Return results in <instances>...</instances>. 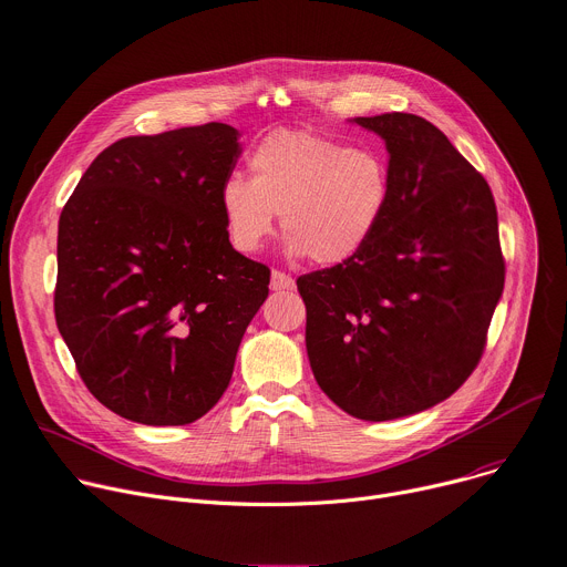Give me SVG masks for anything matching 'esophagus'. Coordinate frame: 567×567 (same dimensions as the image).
<instances>
[{
  "label": "esophagus",
  "mask_w": 567,
  "mask_h": 567,
  "mask_svg": "<svg viewBox=\"0 0 567 567\" xmlns=\"http://www.w3.org/2000/svg\"><path fill=\"white\" fill-rule=\"evenodd\" d=\"M271 289H274V291H285V289H293V278L276 269V271H271Z\"/></svg>",
  "instance_id": "34e87169"
}]
</instances>
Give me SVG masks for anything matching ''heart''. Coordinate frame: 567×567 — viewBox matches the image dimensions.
I'll return each instance as SVG.
<instances>
[{
	"instance_id": "1",
	"label": "heart",
	"mask_w": 567,
	"mask_h": 567,
	"mask_svg": "<svg viewBox=\"0 0 567 567\" xmlns=\"http://www.w3.org/2000/svg\"><path fill=\"white\" fill-rule=\"evenodd\" d=\"M250 179L230 175L218 205L230 244L257 252L280 214L291 255L342 264L379 233L392 200V173L381 153L300 130L261 138L248 155Z\"/></svg>"
}]
</instances>
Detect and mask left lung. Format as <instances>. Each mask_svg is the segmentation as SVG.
<instances>
[{
	"label": "left lung",
	"mask_w": 567,
	"mask_h": 567,
	"mask_svg": "<svg viewBox=\"0 0 567 567\" xmlns=\"http://www.w3.org/2000/svg\"><path fill=\"white\" fill-rule=\"evenodd\" d=\"M388 147L392 200L349 261L296 280L319 388L364 422L417 414L454 394L485 349L504 291L487 182L414 113L353 118Z\"/></svg>",
	"instance_id": "8db88e82"
}]
</instances>
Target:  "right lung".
<instances>
[{
    "instance_id": "add662e5",
    "label": "right lung",
    "mask_w": 567,
    "mask_h": 567,
    "mask_svg": "<svg viewBox=\"0 0 567 567\" xmlns=\"http://www.w3.org/2000/svg\"><path fill=\"white\" fill-rule=\"evenodd\" d=\"M225 123L121 138L59 218L56 326L91 394L145 426H184L228 390L269 269L218 205L241 155Z\"/></svg>"
}]
</instances>
